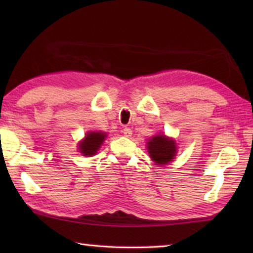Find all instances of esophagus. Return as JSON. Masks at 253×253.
I'll return each mask as SVG.
<instances>
[{
  "instance_id": "1",
  "label": "esophagus",
  "mask_w": 253,
  "mask_h": 253,
  "mask_svg": "<svg viewBox=\"0 0 253 253\" xmlns=\"http://www.w3.org/2000/svg\"><path fill=\"white\" fill-rule=\"evenodd\" d=\"M123 134H124V136H125V137H130L131 134H132V131H131V129H130L129 127H125L123 129Z\"/></svg>"
}]
</instances>
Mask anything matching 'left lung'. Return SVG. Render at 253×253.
Here are the masks:
<instances>
[{"label":"left lung","instance_id":"left-lung-1","mask_svg":"<svg viewBox=\"0 0 253 253\" xmlns=\"http://www.w3.org/2000/svg\"><path fill=\"white\" fill-rule=\"evenodd\" d=\"M149 156L158 165L168 164L175 156L176 145L173 139L168 138L165 135H156L149 139L147 144Z\"/></svg>","mask_w":253,"mask_h":253}]
</instances>
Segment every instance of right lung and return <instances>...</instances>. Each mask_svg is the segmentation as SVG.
<instances>
[{"label": "right lung", "mask_w": 253, "mask_h": 253, "mask_svg": "<svg viewBox=\"0 0 253 253\" xmlns=\"http://www.w3.org/2000/svg\"><path fill=\"white\" fill-rule=\"evenodd\" d=\"M106 138L105 132L99 131H91L85 135V138L79 144L80 152L85 156L95 155L100 145Z\"/></svg>", "instance_id": "obj_1"}]
</instances>
